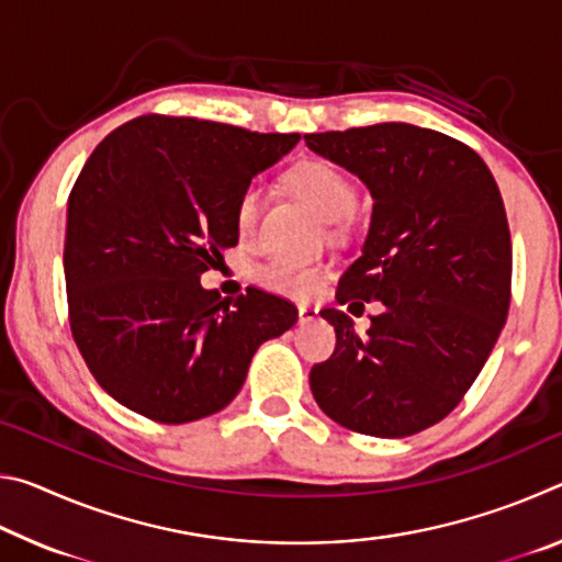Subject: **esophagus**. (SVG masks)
Wrapping results in <instances>:
<instances>
[{
	"label": "esophagus",
	"instance_id": "esophagus-1",
	"mask_svg": "<svg viewBox=\"0 0 562 562\" xmlns=\"http://www.w3.org/2000/svg\"><path fill=\"white\" fill-rule=\"evenodd\" d=\"M297 312H300V322H310L317 317V307H312V304H300Z\"/></svg>",
	"mask_w": 562,
	"mask_h": 562
}]
</instances>
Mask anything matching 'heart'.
Returning <instances> with one entry per match:
<instances>
[{
	"instance_id": "obj_1",
	"label": "heart",
	"mask_w": 562,
	"mask_h": 562,
	"mask_svg": "<svg viewBox=\"0 0 562 562\" xmlns=\"http://www.w3.org/2000/svg\"><path fill=\"white\" fill-rule=\"evenodd\" d=\"M284 180H288L290 190L300 198L302 203H307L312 211L322 217V221L335 223L337 231L341 227V223H345L341 217L351 215V211L357 207L359 193H357L355 180H351L345 170L337 168L335 164H329V160H319V158L302 160V164L290 168V173L284 176ZM258 213H260V190L255 186H247L243 193L237 195V203L233 211V223H235L237 235L245 237L255 231ZM325 274H327L325 265H304V262L274 258L255 270V280L274 292L288 294V297L307 300L312 294L319 292L322 282H325Z\"/></svg>"
}]
</instances>
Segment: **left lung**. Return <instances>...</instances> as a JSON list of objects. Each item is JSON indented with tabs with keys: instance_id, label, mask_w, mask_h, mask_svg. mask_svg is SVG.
<instances>
[{
	"instance_id": "1",
	"label": "left lung",
	"mask_w": 562,
	"mask_h": 562,
	"mask_svg": "<svg viewBox=\"0 0 562 562\" xmlns=\"http://www.w3.org/2000/svg\"><path fill=\"white\" fill-rule=\"evenodd\" d=\"M304 140L374 198L364 250L341 274L337 300L384 304L364 337L347 312H319L337 347L312 367L315 402L357 434L429 429L459 406L508 317L513 250L496 178L473 148L412 123Z\"/></svg>"
}]
</instances>
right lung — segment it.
I'll use <instances>...</instances> for the list:
<instances>
[{
	"label": "right lung",
	"instance_id": "add662e5",
	"mask_svg": "<svg viewBox=\"0 0 562 562\" xmlns=\"http://www.w3.org/2000/svg\"><path fill=\"white\" fill-rule=\"evenodd\" d=\"M297 140L148 113L89 156L66 215V302L76 347L119 404L160 424L221 412L262 341L297 322L278 294L223 302L201 288L237 245V195Z\"/></svg>",
	"mask_w": 562,
	"mask_h": 562
}]
</instances>
